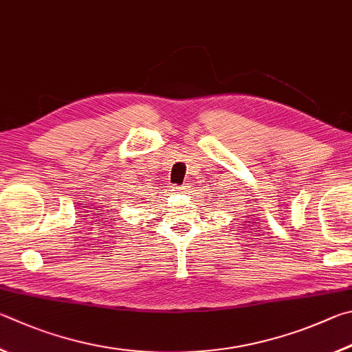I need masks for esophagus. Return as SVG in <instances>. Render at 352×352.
Listing matches in <instances>:
<instances>
[{"instance_id":"34e87169","label":"esophagus","mask_w":352,"mask_h":352,"mask_svg":"<svg viewBox=\"0 0 352 352\" xmlns=\"http://www.w3.org/2000/svg\"><path fill=\"white\" fill-rule=\"evenodd\" d=\"M187 190V186H181V187H175L173 188V192H176V193H184Z\"/></svg>"}]
</instances>
